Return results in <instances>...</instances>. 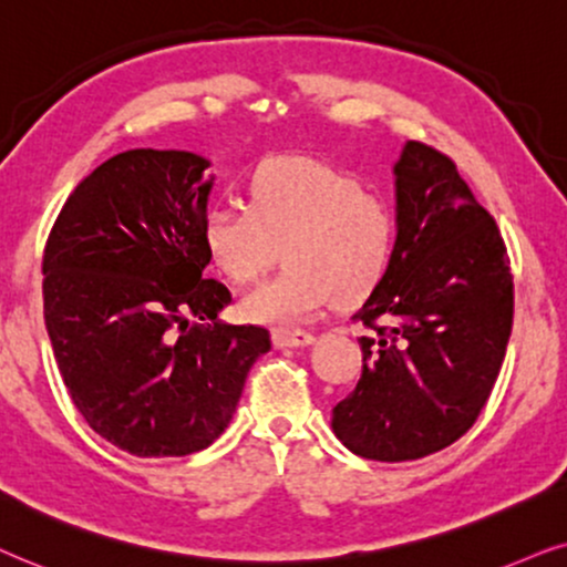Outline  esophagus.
Returning a JSON list of instances; mask_svg holds the SVG:
<instances>
[{"label": "esophagus", "instance_id": "1", "mask_svg": "<svg viewBox=\"0 0 567 567\" xmlns=\"http://www.w3.org/2000/svg\"><path fill=\"white\" fill-rule=\"evenodd\" d=\"M275 347H306L313 342V334L306 329H275L271 331Z\"/></svg>", "mask_w": 567, "mask_h": 567}]
</instances>
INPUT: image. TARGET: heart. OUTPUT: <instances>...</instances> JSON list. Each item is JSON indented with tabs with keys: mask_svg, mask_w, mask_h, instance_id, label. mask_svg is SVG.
I'll return each mask as SVG.
<instances>
[{
	"mask_svg": "<svg viewBox=\"0 0 567 567\" xmlns=\"http://www.w3.org/2000/svg\"><path fill=\"white\" fill-rule=\"evenodd\" d=\"M246 202L209 207L202 236L215 267L238 285L267 275L282 248L288 267L238 300L248 321L296 323L334 298L358 303L394 259V207L347 171L277 157L251 173Z\"/></svg>",
	"mask_w": 567,
	"mask_h": 567,
	"instance_id": "obj_1",
	"label": "heart"
}]
</instances>
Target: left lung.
<instances>
[{
	"instance_id": "obj_1",
	"label": "left lung",
	"mask_w": 567,
	"mask_h": 567,
	"mask_svg": "<svg viewBox=\"0 0 567 567\" xmlns=\"http://www.w3.org/2000/svg\"><path fill=\"white\" fill-rule=\"evenodd\" d=\"M396 246L352 321L362 373L331 427L352 454L412 462L451 446L487 404L513 327V275L493 215L454 161L406 142L394 165Z\"/></svg>"
}]
</instances>
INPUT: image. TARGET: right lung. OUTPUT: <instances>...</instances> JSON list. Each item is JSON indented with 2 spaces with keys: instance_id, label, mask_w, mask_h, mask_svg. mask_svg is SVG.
Here are the masks:
<instances>
[{
  "instance_id": "add662e5",
  "label": "right lung",
  "mask_w": 567,
  "mask_h": 567,
  "mask_svg": "<svg viewBox=\"0 0 567 567\" xmlns=\"http://www.w3.org/2000/svg\"><path fill=\"white\" fill-rule=\"evenodd\" d=\"M209 161L126 150L82 178L43 248V319L82 420L126 454L186 456L228 427L264 327L217 321Z\"/></svg>"
}]
</instances>
